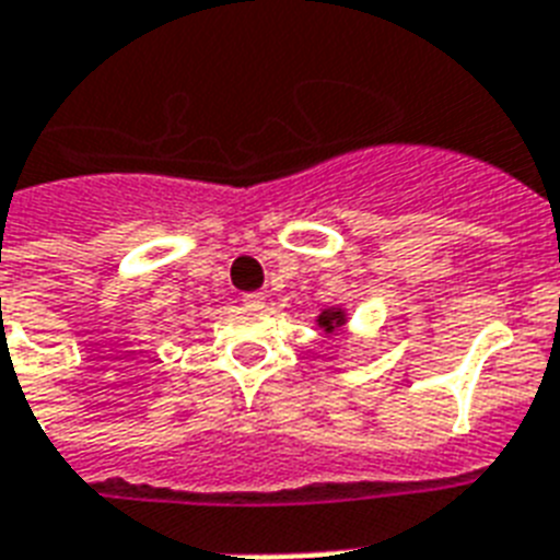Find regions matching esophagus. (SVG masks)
Here are the masks:
<instances>
[{"label":"esophagus","instance_id":"esophagus-1","mask_svg":"<svg viewBox=\"0 0 560 560\" xmlns=\"http://www.w3.org/2000/svg\"><path fill=\"white\" fill-rule=\"evenodd\" d=\"M243 303H245V306H252V308L266 306V294H262V292H248V294H243Z\"/></svg>","mask_w":560,"mask_h":560}]
</instances>
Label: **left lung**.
Returning a JSON list of instances; mask_svg holds the SVG:
<instances>
[{"instance_id":"obj_1","label":"left lung","mask_w":560,"mask_h":560,"mask_svg":"<svg viewBox=\"0 0 560 560\" xmlns=\"http://www.w3.org/2000/svg\"><path fill=\"white\" fill-rule=\"evenodd\" d=\"M317 326H320L326 335L338 332V329H343V326H347V312H343L341 306L324 308V312L317 315Z\"/></svg>"}]
</instances>
